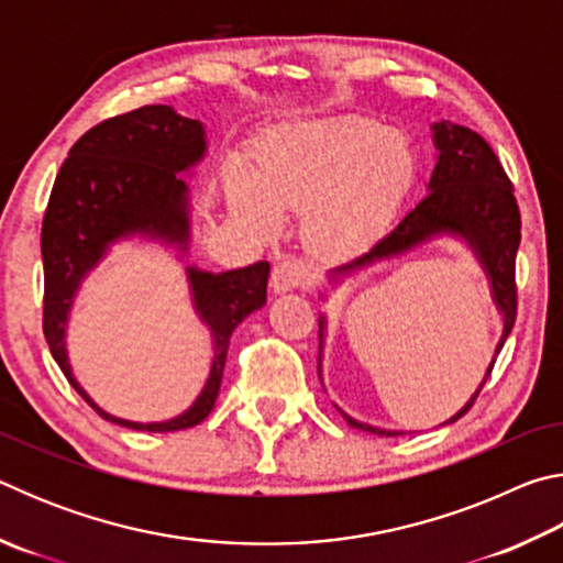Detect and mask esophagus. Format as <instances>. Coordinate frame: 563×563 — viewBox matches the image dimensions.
Returning a JSON list of instances; mask_svg holds the SVG:
<instances>
[{"label":"esophagus","mask_w":563,"mask_h":563,"mask_svg":"<svg viewBox=\"0 0 563 563\" xmlns=\"http://www.w3.org/2000/svg\"><path fill=\"white\" fill-rule=\"evenodd\" d=\"M310 280L308 265L298 258H283L273 265L271 273V288L275 292H288L295 288H305Z\"/></svg>","instance_id":"34e87169"}]
</instances>
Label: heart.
<instances>
[{
  "mask_svg": "<svg viewBox=\"0 0 563 563\" xmlns=\"http://www.w3.org/2000/svg\"><path fill=\"white\" fill-rule=\"evenodd\" d=\"M412 180L415 154L402 133L335 113L268 133L251 180H233L231 203L258 235H271L283 211L302 213L305 245L345 258L387 231Z\"/></svg>",
  "mask_w": 563,
  "mask_h": 563,
  "instance_id": "obj_1",
  "label": "heart"
}]
</instances>
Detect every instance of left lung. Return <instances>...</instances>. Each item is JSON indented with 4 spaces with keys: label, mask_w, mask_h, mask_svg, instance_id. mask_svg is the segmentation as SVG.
Segmentation results:
<instances>
[{
    "label": "left lung",
    "mask_w": 563,
    "mask_h": 563,
    "mask_svg": "<svg viewBox=\"0 0 563 563\" xmlns=\"http://www.w3.org/2000/svg\"><path fill=\"white\" fill-rule=\"evenodd\" d=\"M432 141L437 148V164L427 184V194L412 211H409L402 221H399L393 231L379 238V241L362 253L360 258L350 261L340 268L330 271V283H338L345 275L355 273L367 265L397 258L412 251V247L422 245L432 238L452 235L460 238L474 258L479 261L484 275H487L492 300L497 305L499 316L504 320L501 338L494 347V357L489 362L487 373L479 387L474 389L460 412L446 419L444 424L456 422L466 409L474 405L476 395L482 393L484 383L492 375L494 362L507 342L509 332L517 320V283H514V265H517V251L521 241V216L517 198H514V186L509 176L504 174L497 154L484 141L479 133L460 126L452 121H437L432 123ZM320 352H318V375L322 383V345H325V316H320ZM338 412L345 417V422L355 430L373 432L379 437H395L402 432L379 430V427L362 424L357 419L342 412L335 405Z\"/></svg>",
    "instance_id": "8db88e82"
}]
</instances>
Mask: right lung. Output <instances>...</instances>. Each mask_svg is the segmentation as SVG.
<instances>
[{"instance_id":"obj_1","label":"right lung","mask_w":563,"mask_h":563,"mask_svg":"<svg viewBox=\"0 0 563 563\" xmlns=\"http://www.w3.org/2000/svg\"><path fill=\"white\" fill-rule=\"evenodd\" d=\"M206 148L203 123L180 117L170 107H141L101 121L71 146L44 213V335L52 357L99 417L131 430L176 432L203 422L221 393L233 330L265 305L271 275L265 261L225 273L188 265L190 298L198 318L211 330L213 360L194 405L164 422H131L109 415L71 373L66 352L69 312L84 278L107 258L109 247L139 235L176 247L178 255L188 253L190 196L178 174H190L201 164Z\"/></svg>"}]
</instances>
